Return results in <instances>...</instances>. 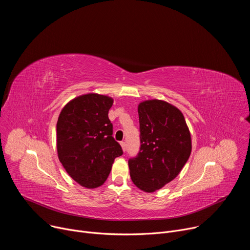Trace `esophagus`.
Segmentation results:
<instances>
[{"label":"esophagus","mask_w":250,"mask_h":250,"mask_svg":"<svg viewBox=\"0 0 250 250\" xmlns=\"http://www.w3.org/2000/svg\"><path fill=\"white\" fill-rule=\"evenodd\" d=\"M121 146H122L123 150H124V151H125V149H126V145H125V141H122V142H121Z\"/></svg>","instance_id":"1"}]
</instances>
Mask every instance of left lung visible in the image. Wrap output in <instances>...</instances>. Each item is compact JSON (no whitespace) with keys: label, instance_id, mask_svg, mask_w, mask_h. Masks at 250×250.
I'll use <instances>...</instances> for the list:
<instances>
[{"label":"left lung","instance_id":"left-lung-1","mask_svg":"<svg viewBox=\"0 0 250 250\" xmlns=\"http://www.w3.org/2000/svg\"><path fill=\"white\" fill-rule=\"evenodd\" d=\"M140 151L128 160L133 184L153 193L179 175L192 151V138L182 112L162 100L140 102Z\"/></svg>","mask_w":250,"mask_h":250}]
</instances>
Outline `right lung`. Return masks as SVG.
<instances>
[{
  "label": "right lung",
  "instance_id": "right-lung-1",
  "mask_svg": "<svg viewBox=\"0 0 250 250\" xmlns=\"http://www.w3.org/2000/svg\"><path fill=\"white\" fill-rule=\"evenodd\" d=\"M112 97L89 93L69 101L56 125L59 161L80 186L95 189L108 178L116 157L123 154L114 139L109 110Z\"/></svg>",
  "mask_w": 250,
  "mask_h": 250
}]
</instances>
